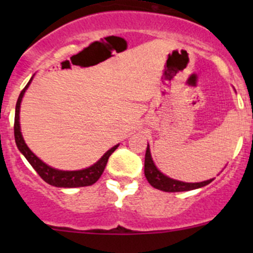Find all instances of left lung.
I'll list each match as a JSON object with an SVG mask.
<instances>
[{
    "mask_svg": "<svg viewBox=\"0 0 253 253\" xmlns=\"http://www.w3.org/2000/svg\"><path fill=\"white\" fill-rule=\"evenodd\" d=\"M144 175L147 177L148 182L153 186L154 188L160 191H165V192H182V191H191L196 190V188L203 187V186L211 183L214 178L211 180L203 181V182H182V181L174 180L168 176H165L163 172L155 167L154 162L150 155L149 144L147 147V152H145V159H144Z\"/></svg>",
    "mask_w": 253,
    "mask_h": 253,
    "instance_id": "8db88e82",
    "label": "left lung"
}]
</instances>
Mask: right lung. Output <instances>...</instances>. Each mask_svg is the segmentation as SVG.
<instances>
[{"label": "right lung", "instance_id": "1", "mask_svg": "<svg viewBox=\"0 0 253 253\" xmlns=\"http://www.w3.org/2000/svg\"><path fill=\"white\" fill-rule=\"evenodd\" d=\"M33 79V77H32ZM30 79L28 82V84L25 85V88L20 91L19 98L17 100L16 105V116H14V139H16V144L18 149L20 150L23 155L25 157V159L30 163L33 168H34L35 171L39 174L40 177L47 182L48 185L56 186V187H84V186H90L93 183H95L96 181L100 178L101 174L104 172L106 164H108L109 157L112 153L116 150V148L119 147V144L112 147L111 149H109L98 162L95 163L91 167L86 168L83 170H76V171H63V170H57L53 169V168L48 167L47 164H45L44 162L39 159L32 150L28 148V145L25 144L24 139H23L22 132H20V124H19V109H20V103H22L23 95H24L25 90L29 86Z\"/></svg>", "mask_w": 253, "mask_h": 253}]
</instances>
